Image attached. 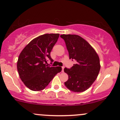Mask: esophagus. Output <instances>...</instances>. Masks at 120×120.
<instances>
[{
    "label": "esophagus",
    "mask_w": 120,
    "mask_h": 120,
    "mask_svg": "<svg viewBox=\"0 0 120 120\" xmlns=\"http://www.w3.org/2000/svg\"><path fill=\"white\" fill-rule=\"evenodd\" d=\"M64 67H62V72H64Z\"/></svg>",
    "instance_id": "1"
}]
</instances>
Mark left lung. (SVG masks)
<instances>
[{"instance_id":"left-lung-1","label":"left lung","mask_w":120,"mask_h":120,"mask_svg":"<svg viewBox=\"0 0 120 120\" xmlns=\"http://www.w3.org/2000/svg\"><path fill=\"white\" fill-rule=\"evenodd\" d=\"M70 59L75 64L64 68L68 79L64 83L69 90L75 93L85 91L97 78L100 69V60L95 49L86 40L78 35L63 34Z\"/></svg>"}]
</instances>
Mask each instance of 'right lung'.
Returning <instances> with one entry per match:
<instances>
[{
	"label": "right lung",
	"instance_id": "right-lung-1",
	"mask_svg": "<svg viewBox=\"0 0 120 120\" xmlns=\"http://www.w3.org/2000/svg\"><path fill=\"white\" fill-rule=\"evenodd\" d=\"M59 34H45L34 38L22 49L17 63L20 77L31 90H43L57 73L60 67H50L46 65L52 60L50 53L57 42Z\"/></svg>",
	"mask_w": 120,
	"mask_h": 120
}]
</instances>
